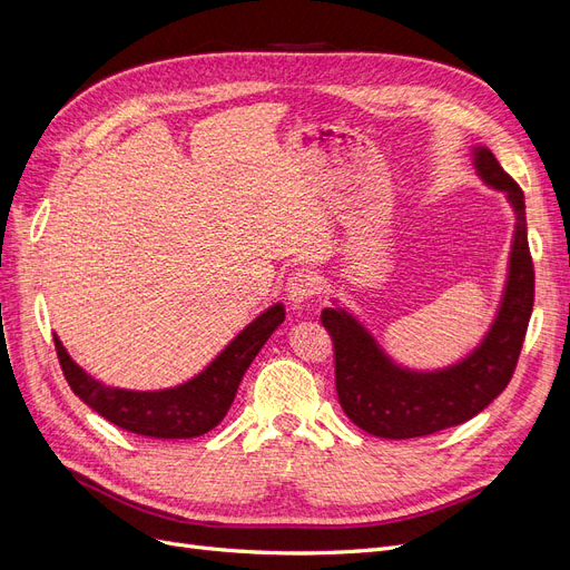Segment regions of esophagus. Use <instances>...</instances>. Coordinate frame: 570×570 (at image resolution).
Returning <instances> with one entry per match:
<instances>
[{
    "mask_svg": "<svg viewBox=\"0 0 570 570\" xmlns=\"http://www.w3.org/2000/svg\"><path fill=\"white\" fill-rule=\"evenodd\" d=\"M317 293V279L315 274H309L307 269L293 272L288 282H286V298L293 305H303Z\"/></svg>",
    "mask_w": 570,
    "mask_h": 570,
    "instance_id": "obj_1",
    "label": "esophagus"
}]
</instances>
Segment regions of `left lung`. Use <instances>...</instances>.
Segmentation results:
<instances>
[{"label": "left lung", "instance_id": "1", "mask_svg": "<svg viewBox=\"0 0 570 570\" xmlns=\"http://www.w3.org/2000/svg\"><path fill=\"white\" fill-rule=\"evenodd\" d=\"M471 163L485 187L504 194L513 234L498 312L466 355L435 370H414L385 351L372 328L338 298H332L334 307L322 309L320 320L334 341L341 407L355 426L376 438L405 440L464 424L507 389L517 366L535 293L525 198L488 146L473 144Z\"/></svg>", "mask_w": 570, "mask_h": 570}]
</instances>
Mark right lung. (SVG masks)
<instances>
[{"label":"right lung","instance_id":"add662e5","mask_svg":"<svg viewBox=\"0 0 570 570\" xmlns=\"http://www.w3.org/2000/svg\"><path fill=\"white\" fill-rule=\"evenodd\" d=\"M284 317V303L269 305L198 374L158 391L106 385L68 355L59 336H53V343H57L63 376L85 405L130 433L177 440L204 435L225 419L250 362L261 353L267 338L277 332Z\"/></svg>","mask_w":570,"mask_h":570}]
</instances>
